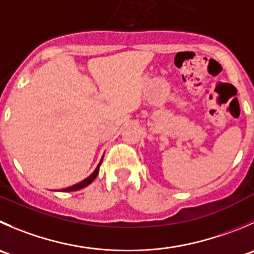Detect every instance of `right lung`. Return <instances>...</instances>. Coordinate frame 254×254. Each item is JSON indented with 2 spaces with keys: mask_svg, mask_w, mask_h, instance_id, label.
I'll list each match as a JSON object with an SVG mask.
<instances>
[{
  "mask_svg": "<svg viewBox=\"0 0 254 254\" xmlns=\"http://www.w3.org/2000/svg\"><path fill=\"white\" fill-rule=\"evenodd\" d=\"M103 157H104V156H103ZM103 157H102V160H100V162H99V164H98L97 169H95L94 171L92 172V175H89V176H88L87 179H84V180H83V181L78 182V184L73 185V186H70V187H67V189H63V190H62V191H63V192H70V191H78V190H80V189H84V187H87L88 185H90V184H92V182L94 181V179H95V177L98 176V174H99V167H100V165H102Z\"/></svg>",
  "mask_w": 254,
  "mask_h": 254,
  "instance_id": "obj_1",
  "label": "right lung"
}]
</instances>
